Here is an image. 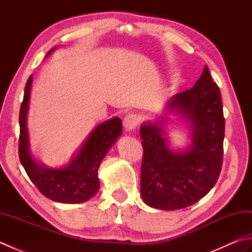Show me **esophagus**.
Masks as SVG:
<instances>
[{"label": "esophagus", "mask_w": 252, "mask_h": 252, "mask_svg": "<svg viewBox=\"0 0 252 252\" xmlns=\"http://www.w3.org/2000/svg\"><path fill=\"white\" fill-rule=\"evenodd\" d=\"M138 125V118L136 115H126L123 119V126H125L126 131H133L136 129V126Z\"/></svg>", "instance_id": "esophagus-1"}]
</instances>
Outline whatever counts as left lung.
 Masks as SVG:
<instances>
[{
	"mask_svg": "<svg viewBox=\"0 0 252 252\" xmlns=\"http://www.w3.org/2000/svg\"><path fill=\"white\" fill-rule=\"evenodd\" d=\"M168 113L190 126L191 142L184 149L174 150L170 145L164 126ZM224 127L220 89L205 66L194 87L169 100L164 116L141 126L144 202L169 211L191 206L205 197L221 172Z\"/></svg>",
	"mask_w": 252,
	"mask_h": 252,
	"instance_id": "1",
	"label": "left lung"
}]
</instances>
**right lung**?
<instances>
[{"instance_id":"add662e5","label":"right lung","mask_w":252,"mask_h":252,"mask_svg":"<svg viewBox=\"0 0 252 252\" xmlns=\"http://www.w3.org/2000/svg\"><path fill=\"white\" fill-rule=\"evenodd\" d=\"M52 49L46 54L51 55ZM32 76L26 83L24 100L19 112V159L37 189L51 200L63 203H80L90 200L99 189L97 170L101 160L122 133V122L118 117L101 122L90 133L66 165L47 167L32 155L27 116H28Z\"/></svg>"}]
</instances>
